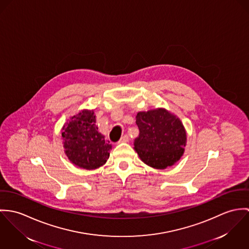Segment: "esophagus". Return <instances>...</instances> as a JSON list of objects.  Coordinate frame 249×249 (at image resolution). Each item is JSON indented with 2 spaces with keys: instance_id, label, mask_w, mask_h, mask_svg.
Returning <instances> with one entry per match:
<instances>
[{
  "instance_id": "obj_1",
  "label": "esophagus",
  "mask_w": 249,
  "mask_h": 249,
  "mask_svg": "<svg viewBox=\"0 0 249 249\" xmlns=\"http://www.w3.org/2000/svg\"><path fill=\"white\" fill-rule=\"evenodd\" d=\"M128 141H129V137L127 135H125V136H123L122 138H120V140L118 142L123 143V142H128Z\"/></svg>"
}]
</instances>
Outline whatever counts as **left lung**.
I'll return each instance as SVG.
<instances>
[{
  "instance_id": "left-lung-1",
  "label": "left lung",
  "mask_w": 249,
  "mask_h": 249,
  "mask_svg": "<svg viewBox=\"0 0 249 249\" xmlns=\"http://www.w3.org/2000/svg\"><path fill=\"white\" fill-rule=\"evenodd\" d=\"M136 123L139 136L135 139V150L145 164L165 169L181 158L186 132L175 114L161 108L139 111Z\"/></svg>"
}]
</instances>
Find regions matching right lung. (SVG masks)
<instances>
[{"label":"right lung","mask_w":249,"mask_h":249,"mask_svg":"<svg viewBox=\"0 0 249 249\" xmlns=\"http://www.w3.org/2000/svg\"><path fill=\"white\" fill-rule=\"evenodd\" d=\"M93 111H83L71 117L64 125L62 138L65 154L71 163L93 170L106 163L111 144L98 132Z\"/></svg>","instance_id":"1"}]
</instances>
